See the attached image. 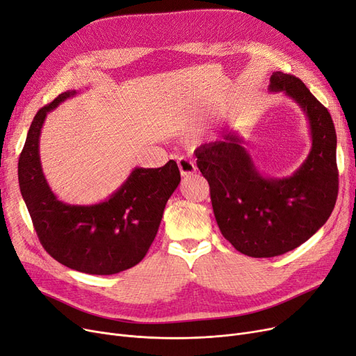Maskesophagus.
Masks as SVG:
<instances>
[{"label": "esophagus", "instance_id": "34e87169", "mask_svg": "<svg viewBox=\"0 0 356 356\" xmlns=\"http://www.w3.org/2000/svg\"><path fill=\"white\" fill-rule=\"evenodd\" d=\"M177 165H179V170H180V175L183 177H188V176H192L193 173H196V165L192 160L186 159V157H180L177 160Z\"/></svg>", "mask_w": 356, "mask_h": 356}]
</instances>
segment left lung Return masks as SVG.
Wrapping results in <instances>:
<instances>
[{"label": "left lung", "mask_w": 356, "mask_h": 356, "mask_svg": "<svg viewBox=\"0 0 356 356\" xmlns=\"http://www.w3.org/2000/svg\"><path fill=\"white\" fill-rule=\"evenodd\" d=\"M269 91L296 102L310 127L312 149L292 176L261 175L233 131L195 149L216 224L236 250L252 257L284 254L316 234L329 220L339 186L336 131L326 107L300 79L281 71L270 75Z\"/></svg>", "instance_id": "1"}]
</instances>
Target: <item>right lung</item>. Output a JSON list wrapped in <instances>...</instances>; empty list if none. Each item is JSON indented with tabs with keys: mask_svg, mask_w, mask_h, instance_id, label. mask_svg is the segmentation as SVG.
Masks as SVG:
<instances>
[{
	"mask_svg": "<svg viewBox=\"0 0 356 356\" xmlns=\"http://www.w3.org/2000/svg\"><path fill=\"white\" fill-rule=\"evenodd\" d=\"M76 92H63L36 113L19 159L20 192L43 249L55 260L79 272L113 275L147 254L180 172L173 160L159 168L135 167L103 202L70 205L59 200L42 170L40 131L46 115Z\"/></svg>",
	"mask_w": 356,
	"mask_h": 356,
	"instance_id": "right-lung-1",
	"label": "right lung"
}]
</instances>
